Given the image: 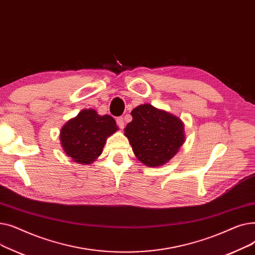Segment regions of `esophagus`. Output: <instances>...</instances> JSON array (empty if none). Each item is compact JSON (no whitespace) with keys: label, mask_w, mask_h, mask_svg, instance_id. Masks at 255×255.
I'll list each match as a JSON object with an SVG mask.
<instances>
[{"label":"esophagus","mask_w":255,"mask_h":255,"mask_svg":"<svg viewBox=\"0 0 255 255\" xmlns=\"http://www.w3.org/2000/svg\"><path fill=\"white\" fill-rule=\"evenodd\" d=\"M117 124H118V126H119L121 129H123V128L125 127V122H124V119H123L122 117H119V118L117 119Z\"/></svg>","instance_id":"34e87169"}]
</instances>
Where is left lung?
<instances>
[{"label":"left lung","mask_w":255,"mask_h":255,"mask_svg":"<svg viewBox=\"0 0 255 255\" xmlns=\"http://www.w3.org/2000/svg\"><path fill=\"white\" fill-rule=\"evenodd\" d=\"M131 116L132 121L124 129V135L136 158L149 167L167 163L185 141L183 121L149 103L135 107Z\"/></svg>","instance_id":"1"}]
</instances>
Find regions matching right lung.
<instances>
[{"instance_id":"1","label":"right lung","mask_w":255,"mask_h":255,"mask_svg":"<svg viewBox=\"0 0 255 255\" xmlns=\"http://www.w3.org/2000/svg\"><path fill=\"white\" fill-rule=\"evenodd\" d=\"M119 130L110 115L100 116L95 110H83L61 129V145L74 162L89 165L102 154L107 137Z\"/></svg>"}]
</instances>
